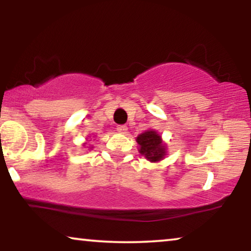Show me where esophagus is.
<instances>
[{
  "label": "esophagus",
  "mask_w": 251,
  "mask_h": 251,
  "mask_svg": "<svg viewBox=\"0 0 251 251\" xmlns=\"http://www.w3.org/2000/svg\"><path fill=\"white\" fill-rule=\"evenodd\" d=\"M118 131L121 132V133H126V131H128V128H126V126H118Z\"/></svg>",
  "instance_id": "obj_1"
}]
</instances>
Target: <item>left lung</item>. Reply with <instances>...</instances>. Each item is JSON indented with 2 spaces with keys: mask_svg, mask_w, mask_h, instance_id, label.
<instances>
[{
  "mask_svg": "<svg viewBox=\"0 0 251 251\" xmlns=\"http://www.w3.org/2000/svg\"><path fill=\"white\" fill-rule=\"evenodd\" d=\"M138 144V152L140 155L145 157L147 161L156 163L162 161L167 156L168 146L162 140L160 133L154 129H150L138 135L136 138Z\"/></svg>",
  "mask_w": 251,
  "mask_h": 251,
  "instance_id": "1",
  "label": "left lung"
}]
</instances>
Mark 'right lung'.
Wrapping results in <instances>:
<instances>
[{
	"label": "right lung",
	"instance_id": "obj_1",
	"mask_svg": "<svg viewBox=\"0 0 251 251\" xmlns=\"http://www.w3.org/2000/svg\"><path fill=\"white\" fill-rule=\"evenodd\" d=\"M85 144H87V143H84V144H83V146H85ZM92 149H94V146H91V147H89V150H92Z\"/></svg>",
	"mask_w": 251,
	"mask_h": 251
}]
</instances>
